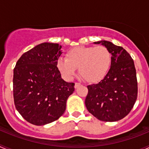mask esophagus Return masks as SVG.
I'll use <instances>...</instances> for the list:
<instances>
[{"label":"esophagus","instance_id":"34e87169","mask_svg":"<svg viewBox=\"0 0 149 149\" xmlns=\"http://www.w3.org/2000/svg\"><path fill=\"white\" fill-rule=\"evenodd\" d=\"M81 86V84H79V83H75V84H74V88H75V89H77L79 86Z\"/></svg>","mask_w":149,"mask_h":149}]
</instances>
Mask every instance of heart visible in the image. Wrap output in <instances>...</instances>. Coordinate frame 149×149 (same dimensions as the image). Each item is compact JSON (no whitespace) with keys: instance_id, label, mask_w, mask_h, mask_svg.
Returning a JSON list of instances; mask_svg holds the SVG:
<instances>
[{"instance_id":"1","label":"heart","mask_w":149,"mask_h":149,"mask_svg":"<svg viewBox=\"0 0 149 149\" xmlns=\"http://www.w3.org/2000/svg\"><path fill=\"white\" fill-rule=\"evenodd\" d=\"M111 60L110 51L105 46H77L67 51L65 60H57L56 67L66 80H71L78 68L85 81L96 83L107 75Z\"/></svg>"}]
</instances>
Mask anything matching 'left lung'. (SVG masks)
Wrapping results in <instances>:
<instances>
[{
  "label": "left lung",
  "instance_id": "8db88e82",
  "mask_svg": "<svg viewBox=\"0 0 149 149\" xmlns=\"http://www.w3.org/2000/svg\"><path fill=\"white\" fill-rule=\"evenodd\" d=\"M111 54V65L107 75L98 84L87 86L86 109L103 122L123 119L132 110L137 98L136 68L131 55L120 46L110 42L98 41Z\"/></svg>",
  "mask_w": 149,
  "mask_h": 149
}]
</instances>
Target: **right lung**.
Segmentation results:
<instances>
[{
    "label": "right lung",
    "instance_id": "right-lung-1",
    "mask_svg": "<svg viewBox=\"0 0 149 149\" xmlns=\"http://www.w3.org/2000/svg\"><path fill=\"white\" fill-rule=\"evenodd\" d=\"M61 48L56 43L38 45L22 55L13 71L15 108L24 119L35 125L58 119L74 91V84L63 80L56 67Z\"/></svg>",
    "mask_w": 149,
    "mask_h": 149
}]
</instances>
